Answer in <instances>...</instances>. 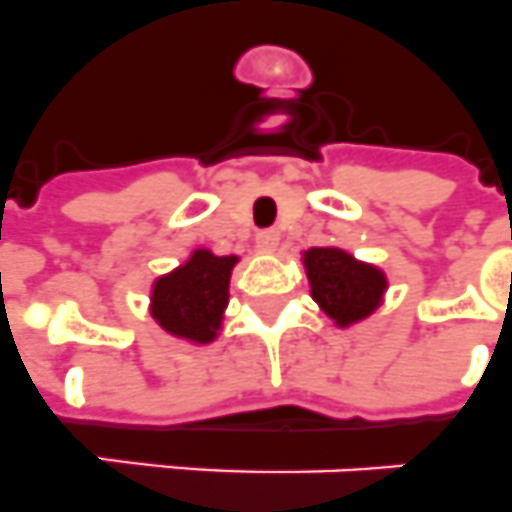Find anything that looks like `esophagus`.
<instances>
[{
	"label": "esophagus",
	"mask_w": 512,
	"mask_h": 512,
	"mask_svg": "<svg viewBox=\"0 0 512 512\" xmlns=\"http://www.w3.org/2000/svg\"><path fill=\"white\" fill-rule=\"evenodd\" d=\"M278 242H281V231L278 229H263V231H257V244L263 249H276Z\"/></svg>",
	"instance_id": "34e87169"
}]
</instances>
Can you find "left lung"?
I'll return each mask as SVG.
<instances>
[{
	"label": "left lung",
	"mask_w": 512,
	"mask_h": 512,
	"mask_svg": "<svg viewBox=\"0 0 512 512\" xmlns=\"http://www.w3.org/2000/svg\"><path fill=\"white\" fill-rule=\"evenodd\" d=\"M312 299L338 325L364 320L380 304L388 281L372 265L356 263L349 252L336 247H312L304 252Z\"/></svg>",
	"instance_id": "8db88e82"
}]
</instances>
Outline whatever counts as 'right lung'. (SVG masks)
<instances>
[{
  "instance_id": "1",
  "label": "right lung",
  "mask_w": 512,
  "mask_h": 512,
  "mask_svg": "<svg viewBox=\"0 0 512 512\" xmlns=\"http://www.w3.org/2000/svg\"><path fill=\"white\" fill-rule=\"evenodd\" d=\"M234 265L236 257H216L208 249H195L182 268L158 278L150 299V312L158 325L171 336L195 343L213 341L229 304Z\"/></svg>"
}]
</instances>
